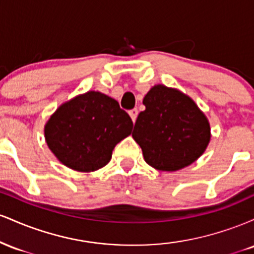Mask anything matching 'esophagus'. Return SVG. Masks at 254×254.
Here are the masks:
<instances>
[{"mask_svg":"<svg viewBox=\"0 0 254 254\" xmlns=\"http://www.w3.org/2000/svg\"><path fill=\"white\" fill-rule=\"evenodd\" d=\"M129 115H130L131 119H132L133 123H135V122H136V118H137V115H138V110H137V109H132V110H130V111H129Z\"/></svg>","mask_w":254,"mask_h":254,"instance_id":"esophagus-1","label":"esophagus"}]
</instances>
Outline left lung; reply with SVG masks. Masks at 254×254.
Segmentation results:
<instances>
[{
  "instance_id": "obj_1",
  "label": "left lung",
  "mask_w": 254,
  "mask_h": 254,
  "mask_svg": "<svg viewBox=\"0 0 254 254\" xmlns=\"http://www.w3.org/2000/svg\"><path fill=\"white\" fill-rule=\"evenodd\" d=\"M132 137L145 162L173 172L191 165L210 141V125L194 101L177 89L157 84L143 99Z\"/></svg>"
}]
</instances>
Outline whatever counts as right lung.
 Masks as SVG:
<instances>
[{
	"label": "right lung",
	"mask_w": 254,
	"mask_h": 254,
	"mask_svg": "<svg viewBox=\"0 0 254 254\" xmlns=\"http://www.w3.org/2000/svg\"><path fill=\"white\" fill-rule=\"evenodd\" d=\"M132 125L115 99L88 92L58 107L45 125V139L66 167L93 172L109 164L113 148L130 135Z\"/></svg>",
	"instance_id": "right-lung-1"
}]
</instances>
